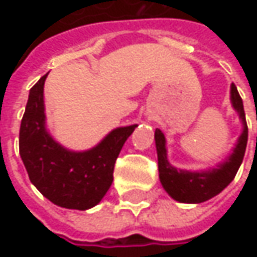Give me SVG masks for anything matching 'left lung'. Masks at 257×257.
<instances>
[{
  "label": "left lung",
  "instance_id": "left-lung-1",
  "mask_svg": "<svg viewBox=\"0 0 257 257\" xmlns=\"http://www.w3.org/2000/svg\"><path fill=\"white\" fill-rule=\"evenodd\" d=\"M230 100L233 108L239 113L242 120L243 132L237 140L233 153L220 163L216 169L204 170V172H189V170H177L167 160L166 150V137L162 130L156 128L154 140L157 149V160H159V176L163 184L164 190L172 196L174 200L180 203H203L214 197L216 194L227 187L234 179L244 157L246 144H247V123L243 110L242 97L236 85H230Z\"/></svg>",
  "mask_w": 257,
  "mask_h": 257
}]
</instances>
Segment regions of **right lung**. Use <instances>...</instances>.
Returning <instances> with one entry per match:
<instances>
[{
	"instance_id": "add662e5",
	"label": "right lung",
	"mask_w": 257,
	"mask_h": 257,
	"mask_svg": "<svg viewBox=\"0 0 257 257\" xmlns=\"http://www.w3.org/2000/svg\"><path fill=\"white\" fill-rule=\"evenodd\" d=\"M43 75L30 90L20 127V154L28 177L50 202L87 210L104 197L113 183L114 164L136 124L118 127L87 152H70L45 128Z\"/></svg>"
}]
</instances>
